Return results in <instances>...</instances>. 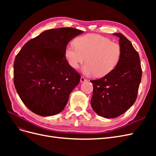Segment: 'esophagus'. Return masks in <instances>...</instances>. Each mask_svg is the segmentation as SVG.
Masks as SVG:
<instances>
[{"instance_id":"34e87169","label":"esophagus","mask_w":156,"mask_h":156,"mask_svg":"<svg viewBox=\"0 0 156 156\" xmlns=\"http://www.w3.org/2000/svg\"><path fill=\"white\" fill-rule=\"evenodd\" d=\"M87 81V79H86L84 77H81V83L85 82V81Z\"/></svg>"}]
</instances>
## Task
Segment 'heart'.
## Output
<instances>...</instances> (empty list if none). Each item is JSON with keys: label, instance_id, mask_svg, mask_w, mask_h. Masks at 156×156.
Masks as SVG:
<instances>
[{"label": "heart", "instance_id": "b5f03b06", "mask_svg": "<svg viewBox=\"0 0 156 156\" xmlns=\"http://www.w3.org/2000/svg\"><path fill=\"white\" fill-rule=\"evenodd\" d=\"M121 55L119 44L106 37L93 34L77 37L74 45H69L65 50L66 58L71 67L78 68L86 58L83 73L87 75H96L99 77L111 72L119 64Z\"/></svg>", "mask_w": 156, "mask_h": 156}]
</instances>
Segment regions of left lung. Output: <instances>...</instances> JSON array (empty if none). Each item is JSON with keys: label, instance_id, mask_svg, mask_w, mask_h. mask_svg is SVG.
<instances>
[{"label": "left lung", "instance_id": "1", "mask_svg": "<svg viewBox=\"0 0 156 156\" xmlns=\"http://www.w3.org/2000/svg\"><path fill=\"white\" fill-rule=\"evenodd\" d=\"M119 36L121 58L116 67L105 76L91 80L93 94L91 106L98 115L114 119L133 105L142 77L140 58L130 41L121 33Z\"/></svg>", "mask_w": 156, "mask_h": 156}]
</instances>
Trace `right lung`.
<instances>
[{"label":"right lung","instance_id":"add662e5","mask_svg":"<svg viewBox=\"0 0 156 156\" xmlns=\"http://www.w3.org/2000/svg\"><path fill=\"white\" fill-rule=\"evenodd\" d=\"M71 27L43 32L23 45L13 63V82L23 103L36 115L62 111L81 75L65 56L68 42L82 34Z\"/></svg>","mask_w":156,"mask_h":156}]
</instances>
